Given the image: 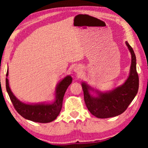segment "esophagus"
I'll use <instances>...</instances> for the list:
<instances>
[{
    "mask_svg": "<svg viewBox=\"0 0 148 148\" xmlns=\"http://www.w3.org/2000/svg\"><path fill=\"white\" fill-rule=\"evenodd\" d=\"M76 70H78V69H76Z\"/></svg>",
    "mask_w": 148,
    "mask_h": 148,
    "instance_id": "34e87169",
    "label": "esophagus"
}]
</instances>
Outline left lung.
Instances as JSON below:
<instances>
[{"label":"left lung","instance_id":"8db88e82","mask_svg":"<svg viewBox=\"0 0 148 148\" xmlns=\"http://www.w3.org/2000/svg\"><path fill=\"white\" fill-rule=\"evenodd\" d=\"M126 45L131 54V64L129 75L122 86L108 92L97 91L98 96L95 97L90 93V91H94V89L86 83L82 84L87 108L97 118H110L122 114L128 108L138 92L139 76L136 69V56L127 42Z\"/></svg>","mask_w":148,"mask_h":148}]
</instances>
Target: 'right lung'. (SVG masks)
I'll return each instance as SVG.
<instances>
[{
    "label": "right lung",
    "instance_id": "right-lung-1",
    "mask_svg": "<svg viewBox=\"0 0 148 148\" xmlns=\"http://www.w3.org/2000/svg\"><path fill=\"white\" fill-rule=\"evenodd\" d=\"M9 71L7 70L6 75V89L14 108L21 116L27 120L41 123H50L55 120L62 109L64 93L72 82L71 77L66 76L56 86V98L53 103L29 104L21 102L14 96L9 88V80L7 79Z\"/></svg>",
    "mask_w": 148,
    "mask_h": 148
}]
</instances>
